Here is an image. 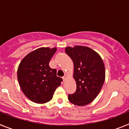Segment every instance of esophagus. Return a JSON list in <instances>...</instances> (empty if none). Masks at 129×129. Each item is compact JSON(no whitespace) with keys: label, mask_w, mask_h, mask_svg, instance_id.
I'll use <instances>...</instances> for the list:
<instances>
[{"label":"esophagus","mask_w":129,"mask_h":129,"mask_svg":"<svg viewBox=\"0 0 129 129\" xmlns=\"http://www.w3.org/2000/svg\"><path fill=\"white\" fill-rule=\"evenodd\" d=\"M67 78H68V76H67V75H66V74H65L64 76H63V77H62V78H63V81H65V80H66V79H67Z\"/></svg>","instance_id":"1"}]
</instances>
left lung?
<instances>
[{
  "label": "left lung",
  "instance_id": "8db88e82",
  "mask_svg": "<svg viewBox=\"0 0 129 129\" xmlns=\"http://www.w3.org/2000/svg\"><path fill=\"white\" fill-rule=\"evenodd\" d=\"M65 51L73 61L77 84L75 93L69 95L68 99L77 106L88 105L97 97L105 82L103 61L97 52L85 46L68 47Z\"/></svg>",
  "mask_w": 129,
  "mask_h": 129
}]
</instances>
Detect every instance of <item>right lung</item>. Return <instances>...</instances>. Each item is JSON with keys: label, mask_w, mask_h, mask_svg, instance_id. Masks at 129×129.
<instances>
[{"label": "right lung", "mask_w": 129, "mask_h": 129, "mask_svg": "<svg viewBox=\"0 0 129 129\" xmlns=\"http://www.w3.org/2000/svg\"><path fill=\"white\" fill-rule=\"evenodd\" d=\"M56 48L41 47L26 56L17 69V79L26 97L34 103L43 104L52 99L62 78L56 70L49 67V61Z\"/></svg>", "instance_id": "right-lung-1"}]
</instances>
